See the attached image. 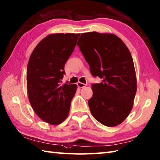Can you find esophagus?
I'll return each mask as SVG.
<instances>
[{
	"label": "esophagus",
	"instance_id": "34e87169",
	"mask_svg": "<svg viewBox=\"0 0 160 160\" xmlns=\"http://www.w3.org/2000/svg\"><path fill=\"white\" fill-rule=\"evenodd\" d=\"M77 85H78V87H80V88H83V87H84L86 86V84H84V83H82V82H78Z\"/></svg>",
	"mask_w": 160,
	"mask_h": 160
}]
</instances>
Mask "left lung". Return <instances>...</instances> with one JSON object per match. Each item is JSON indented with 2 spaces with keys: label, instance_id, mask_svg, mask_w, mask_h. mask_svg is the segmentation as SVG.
I'll return each mask as SVG.
<instances>
[{
  "label": "left lung",
  "instance_id": "left-lung-1",
  "mask_svg": "<svg viewBox=\"0 0 160 160\" xmlns=\"http://www.w3.org/2000/svg\"><path fill=\"white\" fill-rule=\"evenodd\" d=\"M77 45L93 77L102 82L91 84L88 104L93 118L107 127L121 124L130 113L137 91V80L130 51L111 33L81 34Z\"/></svg>",
  "mask_w": 160,
  "mask_h": 160
}]
</instances>
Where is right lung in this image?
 <instances>
[{
  "label": "right lung",
  "instance_id": "add662e5",
  "mask_svg": "<svg viewBox=\"0 0 160 160\" xmlns=\"http://www.w3.org/2000/svg\"><path fill=\"white\" fill-rule=\"evenodd\" d=\"M80 33H54L43 38L30 56L27 71L29 102L44 122L58 125L67 118L77 85L61 84L64 64Z\"/></svg>",
  "mask_w": 160,
  "mask_h": 160
}]
</instances>
